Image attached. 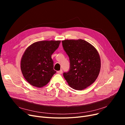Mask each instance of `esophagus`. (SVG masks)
<instances>
[{"label": "esophagus", "instance_id": "1", "mask_svg": "<svg viewBox=\"0 0 125 125\" xmlns=\"http://www.w3.org/2000/svg\"><path fill=\"white\" fill-rule=\"evenodd\" d=\"M57 73H58V74H62V69H61V70H59V71H57Z\"/></svg>", "mask_w": 125, "mask_h": 125}]
</instances>
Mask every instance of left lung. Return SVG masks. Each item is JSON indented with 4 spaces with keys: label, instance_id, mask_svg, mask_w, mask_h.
<instances>
[{
    "label": "left lung",
    "instance_id": "1",
    "mask_svg": "<svg viewBox=\"0 0 125 125\" xmlns=\"http://www.w3.org/2000/svg\"><path fill=\"white\" fill-rule=\"evenodd\" d=\"M64 50L69 57L70 68L63 76L69 86L82 90L96 80L101 67V61L96 49L83 39L62 41Z\"/></svg>",
    "mask_w": 125,
    "mask_h": 125
}]
</instances>
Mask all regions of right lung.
Returning a JSON list of instances; mask_svg holds the SVG:
<instances>
[{
    "label": "right lung",
    "mask_w": 125,
    "mask_h": 125,
    "mask_svg": "<svg viewBox=\"0 0 125 125\" xmlns=\"http://www.w3.org/2000/svg\"><path fill=\"white\" fill-rule=\"evenodd\" d=\"M60 42H37L30 45L24 52L21 62V71L26 80L33 86L43 87L56 73L51 57Z\"/></svg>",
    "instance_id": "obj_1"
}]
</instances>
